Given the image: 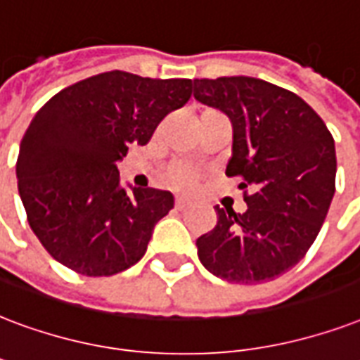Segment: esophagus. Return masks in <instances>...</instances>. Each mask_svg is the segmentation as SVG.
Segmentation results:
<instances>
[{"instance_id":"obj_1","label":"esophagus","mask_w":360,"mask_h":360,"mask_svg":"<svg viewBox=\"0 0 360 360\" xmlns=\"http://www.w3.org/2000/svg\"><path fill=\"white\" fill-rule=\"evenodd\" d=\"M188 205H191V202H188V200H185V198H177V200H175V210L183 211V210H186Z\"/></svg>"}]
</instances>
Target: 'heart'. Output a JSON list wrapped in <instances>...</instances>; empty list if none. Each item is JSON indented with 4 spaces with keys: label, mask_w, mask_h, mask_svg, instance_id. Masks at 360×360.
Here are the masks:
<instances>
[{
    "label": "heart",
    "mask_w": 360,
    "mask_h": 360,
    "mask_svg": "<svg viewBox=\"0 0 360 360\" xmlns=\"http://www.w3.org/2000/svg\"><path fill=\"white\" fill-rule=\"evenodd\" d=\"M168 177L172 181V185L186 191V188L194 186V183L198 179V172L192 168V166H186V164H175V166L169 168Z\"/></svg>",
    "instance_id": "obj_1"
}]
</instances>
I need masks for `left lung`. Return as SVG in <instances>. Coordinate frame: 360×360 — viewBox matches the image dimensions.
<instances>
[{"mask_svg": "<svg viewBox=\"0 0 360 360\" xmlns=\"http://www.w3.org/2000/svg\"><path fill=\"white\" fill-rule=\"evenodd\" d=\"M194 98L232 122L229 177H241L247 210L217 211L196 240L207 271L230 283H260L298 264L319 234L334 196L336 149L306 101L255 77L194 79Z\"/></svg>", "mask_w": 360, "mask_h": 360, "instance_id": "1", "label": "left lung"}]
</instances>
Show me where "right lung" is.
<instances>
[{"label": "right lung", "mask_w": 360, "mask_h": 360, "mask_svg": "<svg viewBox=\"0 0 360 360\" xmlns=\"http://www.w3.org/2000/svg\"><path fill=\"white\" fill-rule=\"evenodd\" d=\"M191 94V79L107 71L41 107L22 137L16 179L27 223L52 259L98 278L143 257L174 196L122 186L117 164Z\"/></svg>", "instance_id": "obj_1"}]
</instances>
